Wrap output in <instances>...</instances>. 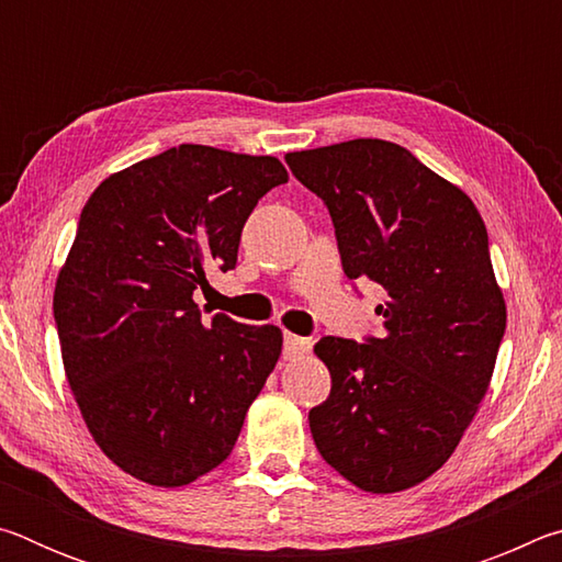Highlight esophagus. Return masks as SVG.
<instances>
[{
	"label": "esophagus",
	"instance_id": "esophagus-1",
	"mask_svg": "<svg viewBox=\"0 0 562 562\" xmlns=\"http://www.w3.org/2000/svg\"><path fill=\"white\" fill-rule=\"evenodd\" d=\"M312 349V341L297 337V335H284V359H297L304 357Z\"/></svg>",
	"mask_w": 562,
	"mask_h": 562
}]
</instances>
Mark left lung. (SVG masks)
Masks as SVG:
<instances>
[{
    "label": "left lung",
    "instance_id": "8db88e82",
    "mask_svg": "<svg viewBox=\"0 0 562 562\" xmlns=\"http://www.w3.org/2000/svg\"><path fill=\"white\" fill-rule=\"evenodd\" d=\"M294 178L325 201L349 280L382 284L384 335L322 337L331 374L310 431L331 469L369 493L406 491L451 459L486 396L506 300L486 223L459 186L379 138L294 150Z\"/></svg>",
    "mask_w": 562,
    "mask_h": 562
}]
</instances>
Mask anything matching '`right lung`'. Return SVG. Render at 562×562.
Segmentation results:
<instances>
[{
    "label": "right lung",
    "mask_w": 562,
    "mask_h": 562,
    "mask_svg": "<svg viewBox=\"0 0 562 562\" xmlns=\"http://www.w3.org/2000/svg\"><path fill=\"white\" fill-rule=\"evenodd\" d=\"M274 156L183 144L111 173L83 205L54 288L66 382L89 434L133 479L217 469L282 355V329L201 319L205 274L233 270Z\"/></svg>",
    "instance_id": "add662e5"
}]
</instances>
